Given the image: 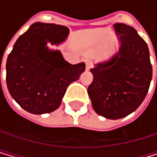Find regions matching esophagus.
Masks as SVG:
<instances>
[{"label":"esophagus","instance_id":"34e87169","mask_svg":"<svg viewBox=\"0 0 157 157\" xmlns=\"http://www.w3.org/2000/svg\"><path fill=\"white\" fill-rule=\"evenodd\" d=\"M92 66H93V63H92L91 60H86V71H89L90 69L92 68Z\"/></svg>","mask_w":157,"mask_h":157}]
</instances>
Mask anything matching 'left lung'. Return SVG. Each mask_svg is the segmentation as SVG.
Masks as SVG:
<instances>
[{"label": "left lung", "instance_id": "1", "mask_svg": "<svg viewBox=\"0 0 157 157\" xmlns=\"http://www.w3.org/2000/svg\"><path fill=\"white\" fill-rule=\"evenodd\" d=\"M113 27L119 36V52L90 70L93 81L87 93L97 114L118 120L130 115L142 104L153 68L147 43L136 30L124 23H115Z\"/></svg>", "mask_w": 157, "mask_h": 157}]
</instances>
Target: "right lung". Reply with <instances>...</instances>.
<instances>
[{
  "instance_id": "add662e5",
  "label": "right lung",
  "mask_w": 157,
  "mask_h": 157,
  "mask_svg": "<svg viewBox=\"0 0 157 157\" xmlns=\"http://www.w3.org/2000/svg\"><path fill=\"white\" fill-rule=\"evenodd\" d=\"M69 33L63 25L36 22L14 44L6 61V85L27 112L40 115L56 110L67 87L85 71V63L71 65L60 51L47 46L61 44Z\"/></svg>"
}]
</instances>
